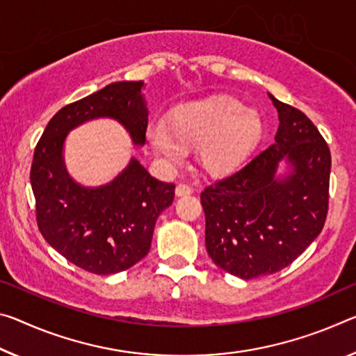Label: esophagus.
<instances>
[{"instance_id":"obj_1","label":"esophagus","mask_w":356,"mask_h":356,"mask_svg":"<svg viewBox=\"0 0 356 356\" xmlns=\"http://www.w3.org/2000/svg\"><path fill=\"white\" fill-rule=\"evenodd\" d=\"M193 193V190H191L188 185H184V184H179L176 187V196H187Z\"/></svg>"}]
</instances>
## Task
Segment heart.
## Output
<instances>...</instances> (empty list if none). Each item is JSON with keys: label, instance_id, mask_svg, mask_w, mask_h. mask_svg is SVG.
I'll return each instance as SVG.
<instances>
[{"label": "heart", "instance_id": "1", "mask_svg": "<svg viewBox=\"0 0 356 356\" xmlns=\"http://www.w3.org/2000/svg\"><path fill=\"white\" fill-rule=\"evenodd\" d=\"M263 131L261 118L241 99L217 97L177 106L168 128L150 125L147 139L158 156L172 165L184 149L198 145L196 161L211 176H227L244 165Z\"/></svg>", "mask_w": 356, "mask_h": 356}]
</instances>
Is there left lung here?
<instances>
[{"instance_id":"obj_1","label":"left lung","mask_w":356,"mask_h":356,"mask_svg":"<svg viewBox=\"0 0 356 356\" xmlns=\"http://www.w3.org/2000/svg\"><path fill=\"white\" fill-rule=\"evenodd\" d=\"M269 98L279 114L274 144L201 193L209 257L244 280L291 264L317 239L328 213V144L300 109ZM282 161L291 171L277 177Z\"/></svg>"}]
</instances>
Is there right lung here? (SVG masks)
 <instances>
[{"label": "right lung", "instance_id": "add662e5", "mask_svg": "<svg viewBox=\"0 0 356 356\" xmlns=\"http://www.w3.org/2000/svg\"><path fill=\"white\" fill-rule=\"evenodd\" d=\"M144 82H114L71 103L50 118L35 149L30 172L36 220L50 245L76 266L117 274L150 250L160 213L174 201V184L152 177L136 158L106 185L83 187L66 171L67 133L93 118H114L134 145L145 144L149 111Z\"/></svg>", "mask_w": 356, "mask_h": 356}]
</instances>
